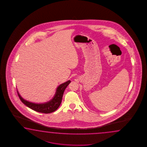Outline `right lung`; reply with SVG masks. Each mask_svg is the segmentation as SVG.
I'll list each match as a JSON object with an SVG mask.
<instances>
[{
	"label": "right lung",
	"instance_id": "obj_1",
	"mask_svg": "<svg viewBox=\"0 0 147 147\" xmlns=\"http://www.w3.org/2000/svg\"><path fill=\"white\" fill-rule=\"evenodd\" d=\"M70 82L71 81L68 80L59 86V87L57 89L56 92L53 99L46 103L38 104L30 102L24 99L22 97L20 96L18 91L17 94L19 96V99L22 101V103L25 104L26 106L37 112L44 113H49L54 112L58 108V107L61 103L64 91Z\"/></svg>",
	"mask_w": 147,
	"mask_h": 147
}]
</instances>
